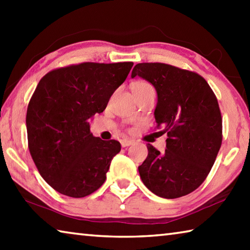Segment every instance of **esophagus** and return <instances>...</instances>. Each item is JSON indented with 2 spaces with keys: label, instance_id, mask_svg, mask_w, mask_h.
<instances>
[{
  "label": "esophagus",
  "instance_id": "esophagus-1",
  "mask_svg": "<svg viewBox=\"0 0 250 250\" xmlns=\"http://www.w3.org/2000/svg\"><path fill=\"white\" fill-rule=\"evenodd\" d=\"M133 143L134 142L132 140H121L122 147H126V146H132Z\"/></svg>",
  "mask_w": 250,
  "mask_h": 250
}]
</instances>
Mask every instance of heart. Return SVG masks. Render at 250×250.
Returning <instances> with one entry per match:
<instances>
[{
  "label": "heart",
  "mask_w": 250,
  "mask_h": 250,
  "mask_svg": "<svg viewBox=\"0 0 250 250\" xmlns=\"http://www.w3.org/2000/svg\"><path fill=\"white\" fill-rule=\"evenodd\" d=\"M132 89H133V92H138V91H145V90L153 89V87H152L149 83L143 82V80H139V82L134 83Z\"/></svg>",
  "instance_id": "1"
}]
</instances>
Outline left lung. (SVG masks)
<instances>
[{
    "label": "left lung",
    "instance_id": "obj_1",
    "mask_svg": "<svg viewBox=\"0 0 250 250\" xmlns=\"http://www.w3.org/2000/svg\"><path fill=\"white\" fill-rule=\"evenodd\" d=\"M135 76L156 89V128L167 135L164 153L147 146L139 167L141 180L160 197L188 195L205 181L221 149L223 119L216 96L195 71L163 62L135 65L131 77Z\"/></svg>",
    "mask_w": 250,
    "mask_h": 250
}]
</instances>
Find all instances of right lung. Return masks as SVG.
Masks as SVG:
<instances>
[{"label":"right lung","instance_id":"obj_1","mask_svg":"<svg viewBox=\"0 0 250 250\" xmlns=\"http://www.w3.org/2000/svg\"><path fill=\"white\" fill-rule=\"evenodd\" d=\"M132 66L86 62L53 69L40 80L27 107L28 149L55 191L80 198L104 183L121 146L94 137L89 119L104 111Z\"/></svg>","mask_w":250,"mask_h":250}]
</instances>
